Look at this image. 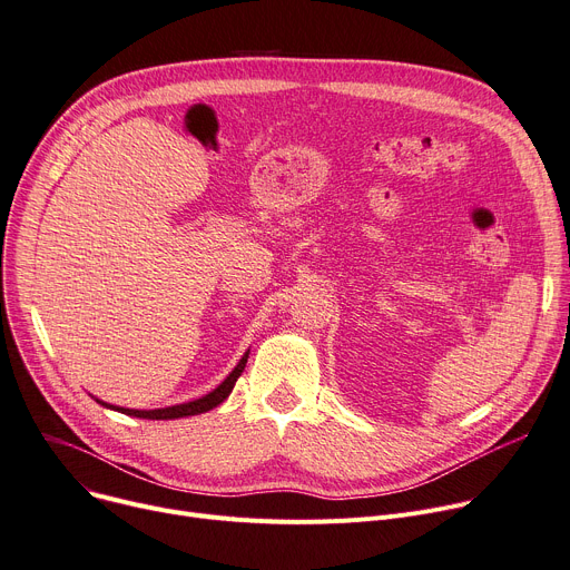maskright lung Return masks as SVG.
Instances as JSON below:
<instances>
[{"mask_svg":"<svg viewBox=\"0 0 570 570\" xmlns=\"http://www.w3.org/2000/svg\"><path fill=\"white\" fill-rule=\"evenodd\" d=\"M247 357H249V351L243 355V360L236 364V368L224 377V383L217 385L213 392H208L206 396L202 399H195V401H187V403H178V405H169V407H158V410H132V407H119V405H109L105 401H98L100 405L109 407V410H119L124 414H130V416H139V420H178V416H193V414H202V412H208L213 407H217L226 396L232 394L236 381L240 377L245 364H247Z\"/></svg>","mask_w":570,"mask_h":570,"instance_id":"add662e5","label":"right lung"}]
</instances>
